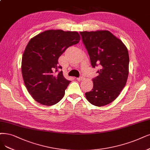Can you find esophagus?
<instances>
[{
	"mask_svg": "<svg viewBox=\"0 0 150 150\" xmlns=\"http://www.w3.org/2000/svg\"><path fill=\"white\" fill-rule=\"evenodd\" d=\"M83 79H84V78H83V76H80V77H79V78H77V79H76L77 80L80 81H82Z\"/></svg>",
	"mask_w": 150,
	"mask_h": 150,
	"instance_id": "34e87169",
	"label": "esophagus"
}]
</instances>
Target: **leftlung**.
Here are the masks:
<instances>
[{"instance_id": "1", "label": "left lung", "mask_w": 150, "mask_h": 150, "mask_svg": "<svg viewBox=\"0 0 150 150\" xmlns=\"http://www.w3.org/2000/svg\"><path fill=\"white\" fill-rule=\"evenodd\" d=\"M80 34L92 67H101L98 75L93 79L92 90L85 93L86 98L96 106H105L118 97L126 84L128 50L122 41L107 30L81 31Z\"/></svg>"}]
</instances>
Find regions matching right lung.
Wrapping results in <instances>:
<instances>
[{
  "instance_id": "right-lung-1",
  "label": "right lung",
  "mask_w": 150,
  "mask_h": 150,
  "mask_svg": "<svg viewBox=\"0 0 150 150\" xmlns=\"http://www.w3.org/2000/svg\"><path fill=\"white\" fill-rule=\"evenodd\" d=\"M76 31L47 30L31 38L21 60L25 86L36 101L45 106L59 103L70 81L64 78L58 59L69 47L79 43Z\"/></svg>"
}]
</instances>
